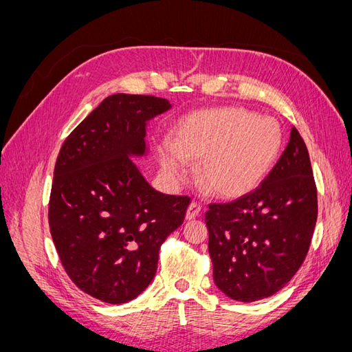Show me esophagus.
<instances>
[{
  "label": "esophagus",
  "mask_w": 352,
  "mask_h": 352,
  "mask_svg": "<svg viewBox=\"0 0 352 352\" xmlns=\"http://www.w3.org/2000/svg\"><path fill=\"white\" fill-rule=\"evenodd\" d=\"M201 214V206L197 201H192L186 210V220H192Z\"/></svg>",
  "instance_id": "esophagus-1"
}]
</instances>
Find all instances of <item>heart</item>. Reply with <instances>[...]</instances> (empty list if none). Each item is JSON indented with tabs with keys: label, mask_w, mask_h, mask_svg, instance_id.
<instances>
[{
	"label": "heart",
	"mask_w": 352,
	"mask_h": 352,
	"mask_svg": "<svg viewBox=\"0 0 352 352\" xmlns=\"http://www.w3.org/2000/svg\"><path fill=\"white\" fill-rule=\"evenodd\" d=\"M283 135L272 117L241 107L195 111L173 129V145L158 146L164 172L173 179L188 175L184 158L201 160V179L208 190L236 198L257 186L278 162Z\"/></svg>",
	"instance_id": "b5f03b06"
}]
</instances>
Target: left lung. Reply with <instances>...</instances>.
Here are the masks:
<instances>
[{
	"mask_svg": "<svg viewBox=\"0 0 352 352\" xmlns=\"http://www.w3.org/2000/svg\"><path fill=\"white\" fill-rule=\"evenodd\" d=\"M317 221V188L296 127L261 185L206 212L212 279L232 300L272 296L304 263Z\"/></svg>",
	"mask_w": 352,
	"mask_h": 352,
	"instance_id": "obj_1",
	"label": "left lung"
}]
</instances>
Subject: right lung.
Segmentation results:
<instances>
[{
  "mask_svg": "<svg viewBox=\"0 0 352 352\" xmlns=\"http://www.w3.org/2000/svg\"><path fill=\"white\" fill-rule=\"evenodd\" d=\"M168 109L153 95H110L60 148L50 232L72 282L100 301L144 292L160 247L185 220L190 198L158 192L129 158L145 153L146 122Z\"/></svg>",
  "mask_w": 352,
  "mask_h": 352,
  "instance_id": "right-lung-1",
  "label": "right lung"
}]
</instances>
